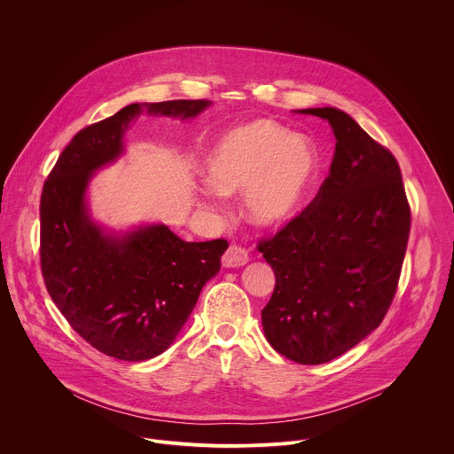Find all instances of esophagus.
Returning <instances> with one entry per match:
<instances>
[{"instance_id": "esophagus-1", "label": "esophagus", "mask_w": 454, "mask_h": 454, "mask_svg": "<svg viewBox=\"0 0 454 454\" xmlns=\"http://www.w3.org/2000/svg\"><path fill=\"white\" fill-rule=\"evenodd\" d=\"M223 265L224 267H242L249 262V254L247 251L242 247V246H237V244H231L226 253L223 254Z\"/></svg>"}]
</instances>
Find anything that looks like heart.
<instances>
[{
	"mask_svg": "<svg viewBox=\"0 0 454 454\" xmlns=\"http://www.w3.org/2000/svg\"><path fill=\"white\" fill-rule=\"evenodd\" d=\"M316 169L317 155L309 138L286 133L269 119H256L221 137L203 173L207 185L221 196L244 191L246 217L272 228L295 214Z\"/></svg>",
	"mask_w": 454,
	"mask_h": 454,
	"instance_id": "heart-1",
	"label": "heart"
}]
</instances>
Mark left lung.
<instances>
[{"label":"left lung","instance_id":"8db88e82","mask_svg":"<svg viewBox=\"0 0 454 454\" xmlns=\"http://www.w3.org/2000/svg\"><path fill=\"white\" fill-rule=\"evenodd\" d=\"M335 133L330 175L314 201L258 249L276 274L262 310L267 342L285 358L326 364L387 316L410 237L399 164L346 112L303 108Z\"/></svg>","mask_w":454,"mask_h":454}]
</instances>
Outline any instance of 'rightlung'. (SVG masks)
Instances as JSON below:
<instances>
[{
	"instance_id": "right-lung-1",
	"label": "right lung",
	"mask_w": 454,
	"mask_h": 454,
	"mask_svg": "<svg viewBox=\"0 0 454 454\" xmlns=\"http://www.w3.org/2000/svg\"><path fill=\"white\" fill-rule=\"evenodd\" d=\"M210 101L145 103L153 115L196 117ZM133 103L80 129L60 153L41 196V270L69 326L99 353L144 362L164 353L221 269L224 239L185 242L164 224L106 235L85 205L92 173L122 153Z\"/></svg>"
}]
</instances>
